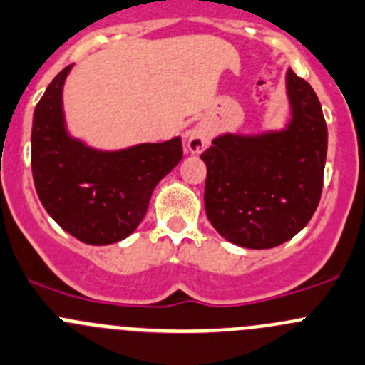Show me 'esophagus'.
I'll list each match as a JSON object with an SVG mask.
<instances>
[{
    "label": "esophagus",
    "mask_w": 365,
    "mask_h": 365,
    "mask_svg": "<svg viewBox=\"0 0 365 365\" xmlns=\"http://www.w3.org/2000/svg\"><path fill=\"white\" fill-rule=\"evenodd\" d=\"M210 126L207 123H197L189 133H187V150L190 153H201L210 144Z\"/></svg>",
    "instance_id": "34e87169"
}]
</instances>
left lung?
Returning <instances> with one entry per match:
<instances>
[{"mask_svg":"<svg viewBox=\"0 0 365 365\" xmlns=\"http://www.w3.org/2000/svg\"><path fill=\"white\" fill-rule=\"evenodd\" d=\"M291 121L280 132L225 133L201 153L205 210L219 235L267 250L302 232L323 190L328 130L309 81L287 71Z\"/></svg>","mask_w":365,"mask_h":365,"instance_id":"left-lung-1","label":"left lung"}]
</instances>
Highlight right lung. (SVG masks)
Here are the masks:
<instances>
[{
  "label": "right lung",
  "mask_w": 365,
  "mask_h": 365,
  "mask_svg": "<svg viewBox=\"0 0 365 365\" xmlns=\"http://www.w3.org/2000/svg\"><path fill=\"white\" fill-rule=\"evenodd\" d=\"M71 67L53 78L35 107L31 173L46 212L81 242L105 246L135 232L157 183L182 160V139L119 151L94 150L73 139L62 107Z\"/></svg>",
  "instance_id": "add662e5"
}]
</instances>
